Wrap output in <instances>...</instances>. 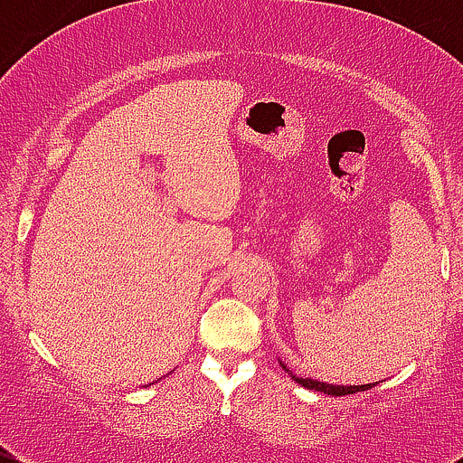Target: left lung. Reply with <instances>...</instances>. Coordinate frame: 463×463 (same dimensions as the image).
Wrapping results in <instances>:
<instances>
[{
	"instance_id": "8db88e82",
	"label": "left lung",
	"mask_w": 463,
	"mask_h": 463,
	"mask_svg": "<svg viewBox=\"0 0 463 463\" xmlns=\"http://www.w3.org/2000/svg\"><path fill=\"white\" fill-rule=\"evenodd\" d=\"M284 370H287V367H284ZM293 381L300 383V385L307 387V390L325 392V394H334V396L356 394V392H365L370 390V387H374V383H370V385H329V383H320V381H311V378H298V376H293Z\"/></svg>"
}]
</instances>
